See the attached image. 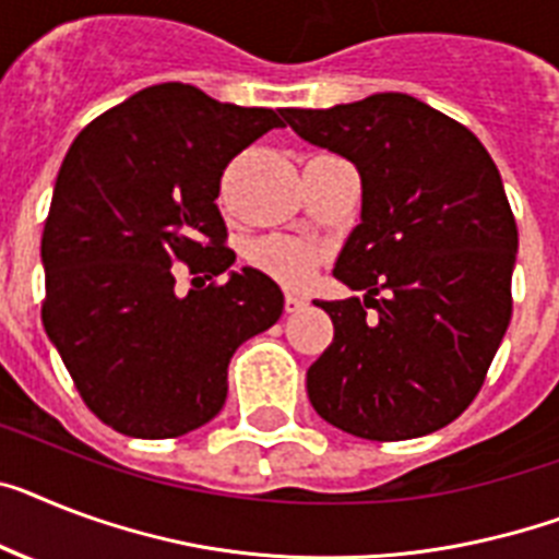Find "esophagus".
<instances>
[{
  "label": "esophagus",
  "mask_w": 559,
  "mask_h": 559,
  "mask_svg": "<svg viewBox=\"0 0 559 559\" xmlns=\"http://www.w3.org/2000/svg\"><path fill=\"white\" fill-rule=\"evenodd\" d=\"M306 306H308L306 297H299V294H294V290H288V294H285V311H288V313L302 311Z\"/></svg>",
  "instance_id": "esophagus-1"
}]
</instances>
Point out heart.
Wrapping results in <instances>:
<instances>
[{"instance_id":"obj_1","label":"heart","mask_w":559,"mask_h":559,"mask_svg":"<svg viewBox=\"0 0 559 559\" xmlns=\"http://www.w3.org/2000/svg\"><path fill=\"white\" fill-rule=\"evenodd\" d=\"M246 260L248 265L269 274L276 283L299 285L313 274L320 251L306 239L274 234V237H260L248 242Z\"/></svg>"}]
</instances>
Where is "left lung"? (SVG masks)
<instances>
[{"label":"left lung","mask_w":559,"mask_h":559,"mask_svg":"<svg viewBox=\"0 0 559 559\" xmlns=\"http://www.w3.org/2000/svg\"><path fill=\"white\" fill-rule=\"evenodd\" d=\"M285 122L354 163L362 186L334 276L366 297L317 299L334 343L308 368L313 412L380 442L449 426L477 396L511 320L518 223L495 159L408 94L288 108Z\"/></svg>","instance_id":"left-lung-1"}]
</instances>
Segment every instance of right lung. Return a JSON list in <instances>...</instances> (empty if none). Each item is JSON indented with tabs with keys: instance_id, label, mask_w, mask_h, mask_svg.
Segmentation results:
<instances>
[{
	"instance_id": "right-lung-1",
	"label": "right lung",
	"mask_w": 559,
	"mask_h": 559,
	"mask_svg": "<svg viewBox=\"0 0 559 559\" xmlns=\"http://www.w3.org/2000/svg\"><path fill=\"white\" fill-rule=\"evenodd\" d=\"M285 110L216 103L182 82L151 85L73 140L41 234V325L105 426L142 440L182 437L228 396L239 345L283 313L257 269L174 290V262L216 276L234 265L216 207L225 165Z\"/></svg>"
}]
</instances>
